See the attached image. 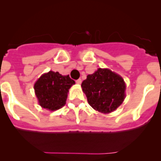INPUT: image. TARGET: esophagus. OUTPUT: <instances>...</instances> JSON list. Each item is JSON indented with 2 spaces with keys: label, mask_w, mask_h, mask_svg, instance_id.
Segmentation results:
<instances>
[{
  "label": "esophagus",
  "mask_w": 161,
  "mask_h": 161,
  "mask_svg": "<svg viewBox=\"0 0 161 161\" xmlns=\"http://www.w3.org/2000/svg\"><path fill=\"white\" fill-rule=\"evenodd\" d=\"M75 82H76V83H77V84H81V83H82V79H77Z\"/></svg>",
  "instance_id": "1"
}]
</instances>
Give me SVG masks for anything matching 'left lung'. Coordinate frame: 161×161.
<instances>
[{"label": "left lung", "mask_w": 161, "mask_h": 161, "mask_svg": "<svg viewBox=\"0 0 161 161\" xmlns=\"http://www.w3.org/2000/svg\"><path fill=\"white\" fill-rule=\"evenodd\" d=\"M89 104L96 111L109 114L115 111L125 98L124 79L108 69H98L88 75L81 85Z\"/></svg>", "instance_id": "left-lung-1"}]
</instances>
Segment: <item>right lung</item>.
<instances>
[{
    "label": "right lung",
    "mask_w": 161,
    "mask_h": 161,
    "mask_svg": "<svg viewBox=\"0 0 161 161\" xmlns=\"http://www.w3.org/2000/svg\"><path fill=\"white\" fill-rule=\"evenodd\" d=\"M75 83L69 75L50 71L42 75L34 84L35 93L43 108L56 111L64 106L69 90Z\"/></svg>",
    "instance_id": "right-lung-1"
}]
</instances>
